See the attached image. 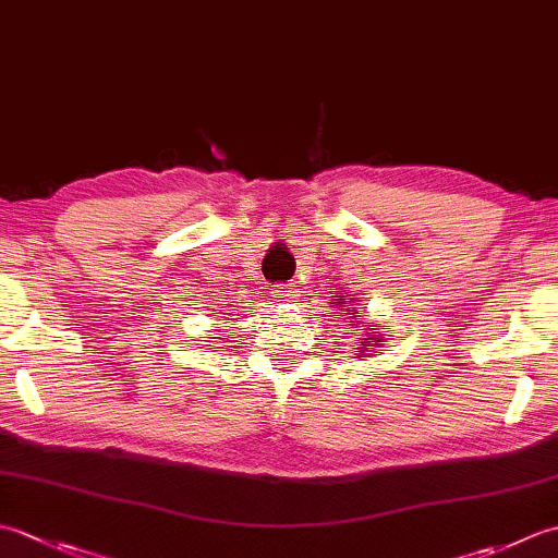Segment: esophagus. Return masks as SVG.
<instances>
[{
	"mask_svg": "<svg viewBox=\"0 0 558 558\" xmlns=\"http://www.w3.org/2000/svg\"><path fill=\"white\" fill-rule=\"evenodd\" d=\"M276 292H278L280 302H294L300 298V290H298V286H294V282H288V286H276Z\"/></svg>",
	"mask_w": 558,
	"mask_h": 558,
	"instance_id": "obj_1",
	"label": "esophagus"
}]
</instances>
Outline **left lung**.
Masks as SVG:
<instances>
[{"label":"left lung","mask_w":558,"mask_h":558,"mask_svg":"<svg viewBox=\"0 0 558 558\" xmlns=\"http://www.w3.org/2000/svg\"><path fill=\"white\" fill-rule=\"evenodd\" d=\"M330 304H338V306H345V302H330ZM348 312H354V314H357V306H348ZM352 318V316H350ZM350 326H357V322H350ZM360 330H364V328H360ZM376 330V328H374ZM360 336V333H357ZM357 340H362V342H376V345H378V342H384V338H374V336H366V338H357ZM357 345H360V342H357ZM354 352H364V348H354Z\"/></svg>","instance_id":"obj_1"}]
</instances>
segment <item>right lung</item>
Here are the masks:
<instances>
[{
	"label": "right lung",
	"instance_id": "obj_1",
	"mask_svg": "<svg viewBox=\"0 0 558 558\" xmlns=\"http://www.w3.org/2000/svg\"><path fill=\"white\" fill-rule=\"evenodd\" d=\"M220 312H222V310H220Z\"/></svg>",
	"mask_w": 558,
	"mask_h": 558
}]
</instances>
